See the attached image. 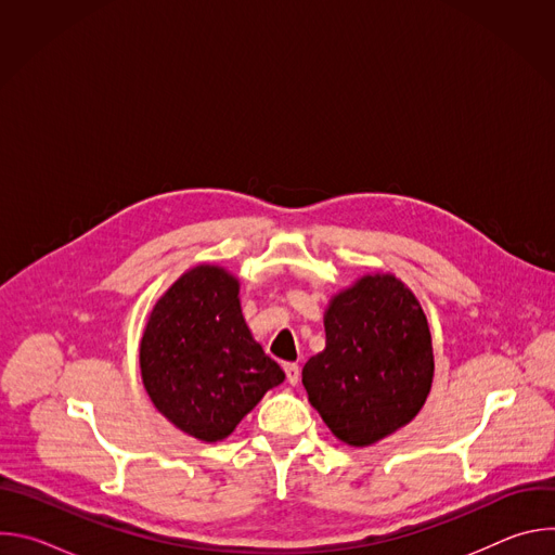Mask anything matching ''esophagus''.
I'll return each mask as SVG.
<instances>
[{
	"label": "esophagus",
	"instance_id": "34e87169",
	"mask_svg": "<svg viewBox=\"0 0 555 555\" xmlns=\"http://www.w3.org/2000/svg\"><path fill=\"white\" fill-rule=\"evenodd\" d=\"M283 369H285L287 382H289L292 386H296V384H298V379H300V366H298L296 362H287Z\"/></svg>",
	"mask_w": 555,
	"mask_h": 555
}]
</instances>
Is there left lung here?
<instances>
[{
  "instance_id": "1",
  "label": "left lung",
  "mask_w": 555,
  "mask_h": 555,
  "mask_svg": "<svg viewBox=\"0 0 555 555\" xmlns=\"http://www.w3.org/2000/svg\"><path fill=\"white\" fill-rule=\"evenodd\" d=\"M325 349L302 366L311 406L345 443L364 448L422 411L435 373L426 313L392 274H366L325 311Z\"/></svg>"
}]
</instances>
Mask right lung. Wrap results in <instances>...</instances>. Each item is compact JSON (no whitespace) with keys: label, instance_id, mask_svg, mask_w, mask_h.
<instances>
[{"label":"right lung","instance_id":"1","mask_svg":"<svg viewBox=\"0 0 555 555\" xmlns=\"http://www.w3.org/2000/svg\"><path fill=\"white\" fill-rule=\"evenodd\" d=\"M140 373L153 406L199 441H221L285 379L253 338L240 279L195 266L153 305L140 340Z\"/></svg>","mask_w":555,"mask_h":555}]
</instances>
